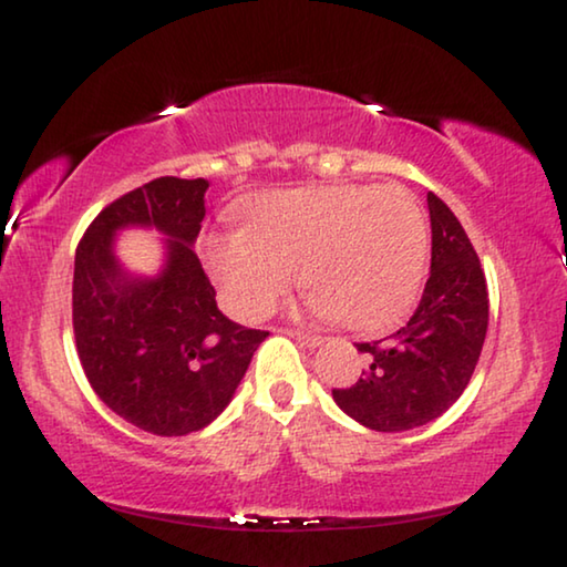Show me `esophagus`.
I'll return each mask as SVG.
<instances>
[{"instance_id": "34e87169", "label": "esophagus", "mask_w": 567, "mask_h": 567, "mask_svg": "<svg viewBox=\"0 0 567 567\" xmlns=\"http://www.w3.org/2000/svg\"><path fill=\"white\" fill-rule=\"evenodd\" d=\"M285 332L292 334V338H297L302 344H307V348H320L324 342L322 334H315V332H305V330H285Z\"/></svg>"}]
</instances>
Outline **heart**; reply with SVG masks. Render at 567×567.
<instances>
[{
	"mask_svg": "<svg viewBox=\"0 0 567 567\" xmlns=\"http://www.w3.org/2000/svg\"><path fill=\"white\" fill-rule=\"evenodd\" d=\"M427 252V219L400 185L265 192L247 209V229L205 239L209 272L239 318H265L300 267L307 307L364 332L405 318Z\"/></svg>",
	"mask_w": 567,
	"mask_h": 567,
	"instance_id": "obj_1",
	"label": "heart"
}]
</instances>
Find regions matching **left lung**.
Instances as JSON below:
<instances>
[{
  "mask_svg": "<svg viewBox=\"0 0 567 567\" xmlns=\"http://www.w3.org/2000/svg\"><path fill=\"white\" fill-rule=\"evenodd\" d=\"M433 257L417 310L385 340L360 342L368 368L332 398L360 425L402 433L463 395L487 332V285L477 252L443 199L427 192Z\"/></svg>",
  "mask_w": 567,
  "mask_h": 567,
  "instance_id": "1",
  "label": "left lung"
}]
</instances>
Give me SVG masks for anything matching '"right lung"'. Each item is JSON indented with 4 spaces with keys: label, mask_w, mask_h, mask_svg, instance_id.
Listing matches in <instances>:
<instances>
[{
    "label": "right lung",
    "mask_w": 567,
    "mask_h": 567,
    "mask_svg": "<svg viewBox=\"0 0 567 567\" xmlns=\"http://www.w3.org/2000/svg\"><path fill=\"white\" fill-rule=\"evenodd\" d=\"M207 187L203 177H157L127 192L92 219L74 255L72 324L84 375L112 412L162 437L209 425L270 334L217 310L192 249ZM134 224L168 235L157 278H130L113 257V233Z\"/></svg>",
    "instance_id": "add662e5"
}]
</instances>
